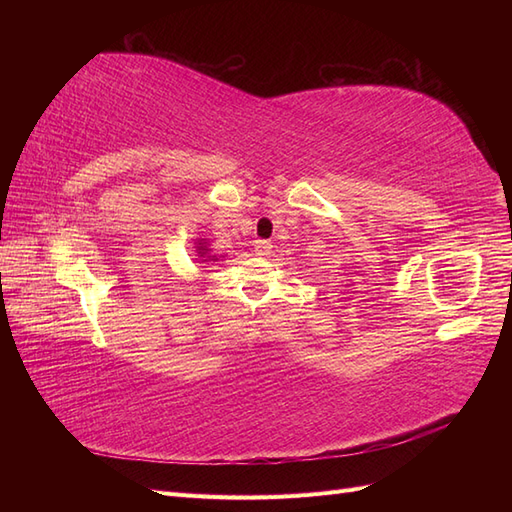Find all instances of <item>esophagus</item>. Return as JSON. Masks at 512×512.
<instances>
[{"label":"esophagus","mask_w":512,"mask_h":512,"mask_svg":"<svg viewBox=\"0 0 512 512\" xmlns=\"http://www.w3.org/2000/svg\"><path fill=\"white\" fill-rule=\"evenodd\" d=\"M254 252H256L258 256H267V254L271 252V243H269V241H262V239H258V241L254 243Z\"/></svg>","instance_id":"esophagus-1"}]
</instances>
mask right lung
Listing matches in <instances>:
<instances>
[{
	"instance_id": "right-lung-1",
	"label": "right lung",
	"mask_w": 512,
	"mask_h": 512,
	"mask_svg": "<svg viewBox=\"0 0 512 512\" xmlns=\"http://www.w3.org/2000/svg\"><path fill=\"white\" fill-rule=\"evenodd\" d=\"M196 250H198V256H200V258H205L203 262H215V260H218V256H209V247H207L205 239H198Z\"/></svg>"
}]
</instances>
